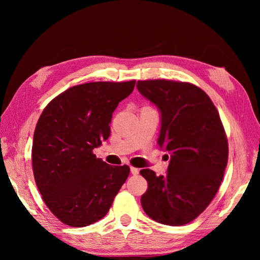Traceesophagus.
<instances>
[{
    "label": "esophagus",
    "instance_id": "34e87169",
    "mask_svg": "<svg viewBox=\"0 0 260 260\" xmlns=\"http://www.w3.org/2000/svg\"><path fill=\"white\" fill-rule=\"evenodd\" d=\"M131 173L133 174V175H136V174H139V169H136V167H133V166H131Z\"/></svg>",
    "mask_w": 260,
    "mask_h": 260
}]
</instances>
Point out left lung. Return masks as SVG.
Returning <instances> with one entry per match:
<instances>
[{
    "instance_id": "left-lung-1",
    "label": "left lung",
    "mask_w": 260,
    "mask_h": 260,
    "mask_svg": "<svg viewBox=\"0 0 260 260\" xmlns=\"http://www.w3.org/2000/svg\"><path fill=\"white\" fill-rule=\"evenodd\" d=\"M136 87L160 111L157 143L171 155L166 175L140 171L148 181L141 205L162 225H186L208 208L227 166V136L219 112L192 83L159 79L138 81Z\"/></svg>"
}]
</instances>
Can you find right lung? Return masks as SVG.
<instances>
[{
  "mask_svg": "<svg viewBox=\"0 0 260 260\" xmlns=\"http://www.w3.org/2000/svg\"><path fill=\"white\" fill-rule=\"evenodd\" d=\"M134 86L135 80L71 87L39 118L32 147L35 183L65 225L85 227L102 219L128 177V166L109 165L93 149L108 140L112 113Z\"/></svg>",
  "mask_w": 260,
  "mask_h": 260,
  "instance_id": "1",
  "label": "right lung"
}]
</instances>
